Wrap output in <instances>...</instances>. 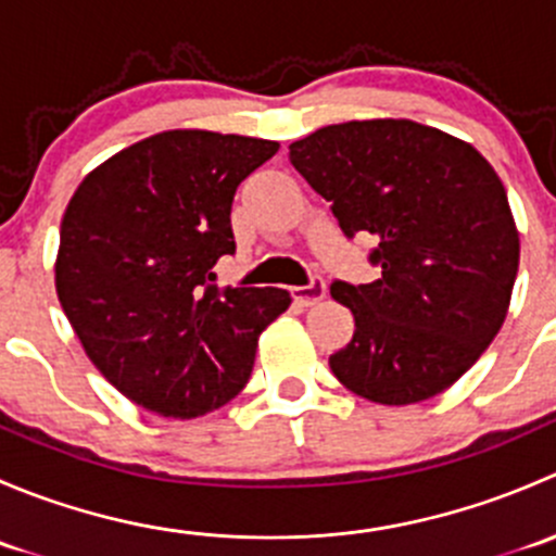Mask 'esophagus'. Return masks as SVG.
<instances>
[{
  "instance_id": "1",
  "label": "esophagus",
  "mask_w": 556,
  "mask_h": 556,
  "mask_svg": "<svg viewBox=\"0 0 556 556\" xmlns=\"http://www.w3.org/2000/svg\"><path fill=\"white\" fill-rule=\"evenodd\" d=\"M293 299L299 301L301 306H314L325 299V282L323 277H312L309 285H301V288H293Z\"/></svg>"
}]
</instances>
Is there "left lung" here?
<instances>
[{
	"instance_id": "1",
	"label": "left lung",
	"mask_w": 556,
	"mask_h": 556,
	"mask_svg": "<svg viewBox=\"0 0 556 556\" xmlns=\"http://www.w3.org/2000/svg\"><path fill=\"white\" fill-rule=\"evenodd\" d=\"M290 164L330 201L346 239L371 233L368 285L333 279L355 314L330 371L387 406L457 382L506 319L519 233L501 177L468 142L414 121H352L290 144Z\"/></svg>"
}]
</instances>
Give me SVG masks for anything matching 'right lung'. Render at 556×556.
<instances>
[{"label": "right lung", "mask_w": 556, "mask_h": 556, "mask_svg": "<svg viewBox=\"0 0 556 556\" xmlns=\"http://www.w3.org/2000/svg\"><path fill=\"white\" fill-rule=\"evenodd\" d=\"M268 139L164 131L88 174L61 220L55 290L93 366L128 401L193 419L247 384L282 288H217L239 185Z\"/></svg>", "instance_id": "right-lung-1"}]
</instances>
